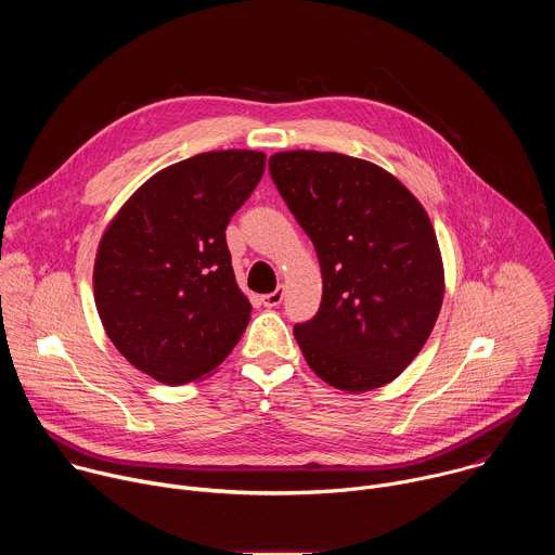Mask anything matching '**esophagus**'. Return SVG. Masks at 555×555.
I'll return each mask as SVG.
<instances>
[{
  "mask_svg": "<svg viewBox=\"0 0 555 555\" xmlns=\"http://www.w3.org/2000/svg\"><path fill=\"white\" fill-rule=\"evenodd\" d=\"M283 296H285V289H283V287H276L274 292L261 296V302H263L266 307H279V305L283 302Z\"/></svg>",
  "mask_w": 555,
  "mask_h": 555,
  "instance_id": "esophagus-1",
  "label": "esophagus"
}]
</instances>
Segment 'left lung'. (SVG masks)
Returning a JSON list of instances; mask_svg holds the SVG:
<instances>
[{
	"mask_svg": "<svg viewBox=\"0 0 555 555\" xmlns=\"http://www.w3.org/2000/svg\"><path fill=\"white\" fill-rule=\"evenodd\" d=\"M270 176L323 272L321 309L294 325L307 364L349 392L392 382L426 345L443 300L424 206L382 167L343 153H274Z\"/></svg>",
	"mask_w": 555,
	"mask_h": 555,
	"instance_id": "8db88e82",
	"label": "left lung"
}]
</instances>
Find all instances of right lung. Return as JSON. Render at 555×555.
Here are the masks:
<instances>
[{"instance_id":"1","label":"right lung","mask_w":555,"mask_h":555,"mask_svg":"<svg viewBox=\"0 0 555 555\" xmlns=\"http://www.w3.org/2000/svg\"><path fill=\"white\" fill-rule=\"evenodd\" d=\"M266 153L208 151L146 180L107 225L94 298L114 347L178 386L212 373L250 323L225 228L257 189Z\"/></svg>"}]
</instances>
